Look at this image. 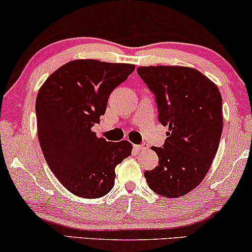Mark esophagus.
<instances>
[{
    "label": "esophagus",
    "instance_id": "34e87169",
    "mask_svg": "<svg viewBox=\"0 0 252 252\" xmlns=\"http://www.w3.org/2000/svg\"><path fill=\"white\" fill-rule=\"evenodd\" d=\"M133 147H134V150H137V151H144V150H147V148H148L147 144H141V145H133Z\"/></svg>",
    "mask_w": 252,
    "mask_h": 252
}]
</instances>
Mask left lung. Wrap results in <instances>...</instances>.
Wrapping results in <instances>:
<instances>
[{
	"label": "left lung",
	"mask_w": 252,
	"mask_h": 252,
	"mask_svg": "<svg viewBox=\"0 0 252 252\" xmlns=\"http://www.w3.org/2000/svg\"><path fill=\"white\" fill-rule=\"evenodd\" d=\"M154 94L158 120L168 126L162 147H152L158 165L144 176L165 197L185 195L202 182L218 151L222 100L217 86L194 68L148 66L137 69Z\"/></svg>",
	"instance_id": "obj_1"
}]
</instances>
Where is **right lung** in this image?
Wrapping results in <instances>:
<instances>
[{
  "mask_svg": "<svg viewBox=\"0 0 252 252\" xmlns=\"http://www.w3.org/2000/svg\"><path fill=\"white\" fill-rule=\"evenodd\" d=\"M134 70L130 63L79 59L48 77L36 97L37 136L49 168L80 197L98 198L114 186L115 166L131 155L127 140L112 143L91 127L109 94Z\"/></svg>",
  "mask_w": 252,
  "mask_h": 252,
  "instance_id": "obj_1",
  "label": "right lung"
}]
</instances>
